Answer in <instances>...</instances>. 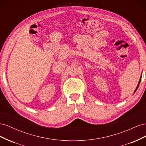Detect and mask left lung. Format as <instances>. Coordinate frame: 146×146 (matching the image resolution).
I'll use <instances>...</instances> for the list:
<instances>
[{
  "instance_id": "8db88e82",
  "label": "left lung",
  "mask_w": 146,
  "mask_h": 146,
  "mask_svg": "<svg viewBox=\"0 0 146 146\" xmlns=\"http://www.w3.org/2000/svg\"><path fill=\"white\" fill-rule=\"evenodd\" d=\"M141 77H142V74H141V77H140V79H139V82H138V85H137V86H136V90H135V92H134V93L136 91V90H137V89H138V86H139V83H140V82H141Z\"/></svg>"
}]
</instances>
